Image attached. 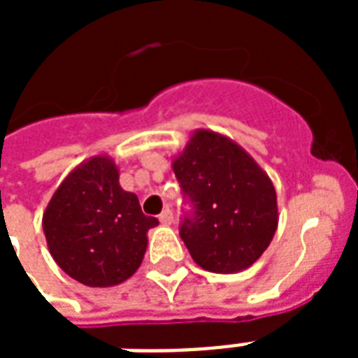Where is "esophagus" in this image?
Returning a JSON list of instances; mask_svg holds the SVG:
<instances>
[{"label": "esophagus", "mask_w": 358, "mask_h": 358, "mask_svg": "<svg viewBox=\"0 0 358 358\" xmlns=\"http://www.w3.org/2000/svg\"><path fill=\"white\" fill-rule=\"evenodd\" d=\"M159 223L162 224H171L173 223V210H163L162 215H159Z\"/></svg>", "instance_id": "1"}]
</instances>
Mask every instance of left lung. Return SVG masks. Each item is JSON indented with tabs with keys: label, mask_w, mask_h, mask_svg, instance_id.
Masks as SVG:
<instances>
[{
	"label": "left lung",
	"mask_w": 358,
	"mask_h": 358,
	"mask_svg": "<svg viewBox=\"0 0 358 358\" xmlns=\"http://www.w3.org/2000/svg\"><path fill=\"white\" fill-rule=\"evenodd\" d=\"M173 171L195 206L180 236L206 271L239 273L269 247L278 227L275 185L249 152L213 129H195Z\"/></svg>",
	"instance_id": "1"
}]
</instances>
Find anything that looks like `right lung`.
<instances>
[{"label":"right lung","instance_id":"add662e5","mask_svg":"<svg viewBox=\"0 0 358 358\" xmlns=\"http://www.w3.org/2000/svg\"><path fill=\"white\" fill-rule=\"evenodd\" d=\"M156 217L141 212L135 193L124 191L119 167L108 154L76 165L59 184L42 215L53 260L69 277L91 288L128 280L145 258Z\"/></svg>","mask_w":358,"mask_h":358}]
</instances>
